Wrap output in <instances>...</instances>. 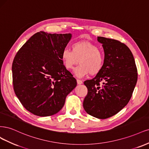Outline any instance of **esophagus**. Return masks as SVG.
<instances>
[{
    "instance_id": "esophagus-1",
    "label": "esophagus",
    "mask_w": 149,
    "mask_h": 149,
    "mask_svg": "<svg viewBox=\"0 0 149 149\" xmlns=\"http://www.w3.org/2000/svg\"><path fill=\"white\" fill-rule=\"evenodd\" d=\"M77 84H78V85H81V84H82L83 81H81V80H79V79H77Z\"/></svg>"
}]
</instances>
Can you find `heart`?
Returning a JSON list of instances; mask_svg holds the SVG:
<instances>
[{
	"label": "heart",
	"instance_id": "heart-1",
	"mask_svg": "<svg viewBox=\"0 0 149 149\" xmlns=\"http://www.w3.org/2000/svg\"><path fill=\"white\" fill-rule=\"evenodd\" d=\"M72 50L64 48L62 50L61 59L68 70L73 69L79 61L80 64L74 70L77 77H83L89 73L96 75L102 70L104 55L98 46L88 41H80L73 43Z\"/></svg>",
	"mask_w": 149,
	"mask_h": 149
}]
</instances>
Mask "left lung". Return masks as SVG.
Segmentation results:
<instances>
[{
  "mask_svg": "<svg viewBox=\"0 0 149 149\" xmlns=\"http://www.w3.org/2000/svg\"><path fill=\"white\" fill-rule=\"evenodd\" d=\"M104 52L102 70L84 81L88 93L83 103L88 114L107 119L117 114L130 100L137 81V70L132 52L124 43L98 36Z\"/></svg>",
  "mask_w": 149,
  "mask_h": 149,
  "instance_id": "8db88e82",
  "label": "left lung"
}]
</instances>
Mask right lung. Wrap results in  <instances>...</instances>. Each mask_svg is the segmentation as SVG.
Returning a JSON list of instances; mask_svg holds the SVG:
<instances>
[{
  "label": "right lung",
  "instance_id": "right-lung-1",
  "mask_svg": "<svg viewBox=\"0 0 149 149\" xmlns=\"http://www.w3.org/2000/svg\"><path fill=\"white\" fill-rule=\"evenodd\" d=\"M70 33L33 35L16 54L12 64L13 85L18 100L28 111L49 116L64 107L77 80L64 67L62 51Z\"/></svg>",
  "mask_w": 149,
  "mask_h": 149
}]
</instances>
